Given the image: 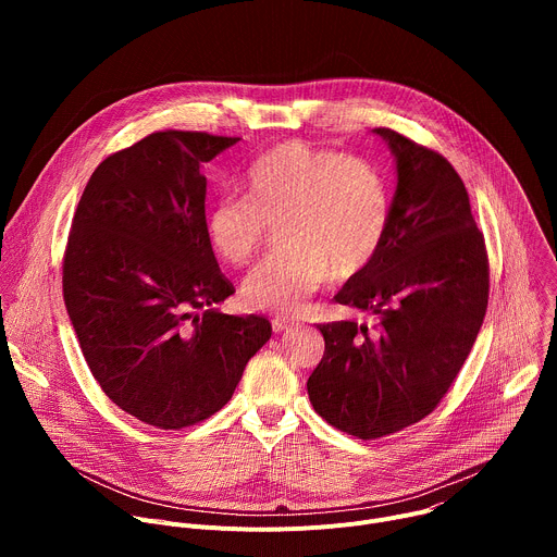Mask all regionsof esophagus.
<instances>
[{"mask_svg": "<svg viewBox=\"0 0 557 557\" xmlns=\"http://www.w3.org/2000/svg\"><path fill=\"white\" fill-rule=\"evenodd\" d=\"M271 324H273V331H275V333H282V331L293 329V322H290V320H282V317H275V320H273Z\"/></svg>", "mask_w": 557, "mask_h": 557, "instance_id": "34e87169", "label": "esophagus"}]
</instances>
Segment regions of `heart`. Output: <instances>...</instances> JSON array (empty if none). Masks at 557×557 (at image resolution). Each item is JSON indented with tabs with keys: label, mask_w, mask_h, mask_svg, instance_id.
Listing matches in <instances>:
<instances>
[{
	"label": "heart",
	"mask_w": 557,
	"mask_h": 557,
	"mask_svg": "<svg viewBox=\"0 0 557 557\" xmlns=\"http://www.w3.org/2000/svg\"><path fill=\"white\" fill-rule=\"evenodd\" d=\"M247 187L249 198H220L209 209L207 237L224 262L245 267L280 228L284 251L245 280L251 308L295 314L331 275L355 280L383 249L392 198L381 170L361 156L286 140L258 158Z\"/></svg>",
	"instance_id": "obj_1"
}]
</instances>
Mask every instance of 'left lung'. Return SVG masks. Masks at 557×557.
I'll use <instances>...</instances> for the list:
<instances>
[{"instance_id": "obj_1", "label": "left lung", "mask_w": 557, "mask_h": 557, "mask_svg": "<svg viewBox=\"0 0 557 557\" xmlns=\"http://www.w3.org/2000/svg\"><path fill=\"white\" fill-rule=\"evenodd\" d=\"M394 153L389 228L372 267L348 280L337 304L372 310V329L320 324L326 348L308 376L314 412L372 441L432 414L479 337L490 299L485 235L467 189L438 151L376 127Z\"/></svg>"}]
</instances>
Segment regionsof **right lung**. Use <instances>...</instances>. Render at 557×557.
<instances>
[{"instance_id":"obj_1","label":"right lung","mask_w":557,"mask_h":557,"mask_svg":"<svg viewBox=\"0 0 557 557\" xmlns=\"http://www.w3.org/2000/svg\"><path fill=\"white\" fill-rule=\"evenodd\" d=\"M237 140L153 132L106 158L72 218L63 299L78 346L110 401L158 430L226 406L271 337L264 317L211 308L235 288L207 237L200 165Z\"/></svg>"}]
</instances>
